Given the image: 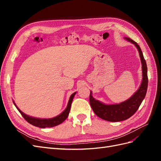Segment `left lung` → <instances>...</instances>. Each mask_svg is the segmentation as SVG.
<instances>
[{
  "mask_svg": "<svg viewBox=\"0 0 161 161\" xmlns=\"http://www.w3.org/2000/svg\"><path fill=\"white\" fill-rule=\"evenodd\" d=\"M126 40L131 42L137 47L142 62V82L141 83L139 89L136 91L132 97L123 103L115 105H105L101 102L95 99L92 97V92H90L89 102L91 108L95 114L100 118L116 122L128 119L132 116L139 108L143 99L147 94L148 88V75L147 62L144 58L143 53L139 45L136 42L130 38H125Z\"/></svg>",
  "mask_w": 161,
  "mask_h": 161,
  "instance_id": "left-lung-1",
  "label": "left lung"
}]
</instances>
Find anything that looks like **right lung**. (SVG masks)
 <instances>
[{"instance_id":"1","label":"right lung","mask_w":161,"mask_h":161,"mask_svg":"<svg viewBox=\"0 0 161 161\" xmlns=\"http://www.w3.org/2000/svg\"><path fill=\"white\" fill-rule=\"evenodd\" d=\"M75 94H76V92H74V93H73L70 96L69 103H68V105L66 107V109L63 111L60 115L55 117V118H51V119H39V118H33V117L28 116V115H25V114H23V112L17 108L16 104L14 103V101H13V103L14 105H15L18 111L20 112V114L23 116V118L25 119L28 123H30V124H31L34 126H36V127H39L41 128H51V127H53V126H56L58 125L62 124L63 121H64L68 118L70 110L72 101L73 100V98H74Z\"/></svg>"}]
</instances>
